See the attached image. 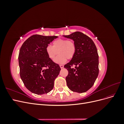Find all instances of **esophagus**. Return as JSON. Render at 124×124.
Segmentation results:
<instances>
[{"instance_id":"1","label":"esophagus","mask_w":124,"mask_h":124,"mask_svg":"<svg viewBox=\"0 0 124 124\" xmlns=\"http://www.w3.org/2000/svg\"><path fill=\"white\" fill-rule=\"evenodd\" d=\"M60 67H61V69H62L63 68V65H60Z\"/></svg>"}]
</instances>
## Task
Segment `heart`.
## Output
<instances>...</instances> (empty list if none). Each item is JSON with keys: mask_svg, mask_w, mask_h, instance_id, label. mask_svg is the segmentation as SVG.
<instances>
[{"mask_svg": "<svg viewBox=\"0 0 124 124\" xmlns=\"http://www.w3.org/2000/svg\"><path fill=\"white\" fill-rule=\"evenodd\" d=\"M76 45L72 40L58 39L53 42V46L48 45L46 47V52L48 57L53 60L58 53L59 55L54 61L59 64L66 62L67 59H71L76 53Z\"/></svg>", "mask_w": 124, "mask_h": 124, "instance_id": "obj_1", "label": "heart"}]
</instances>
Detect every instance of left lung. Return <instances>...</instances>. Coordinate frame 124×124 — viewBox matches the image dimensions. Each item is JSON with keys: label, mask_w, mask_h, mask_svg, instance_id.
<instances>
[{"label": "left lung", "mask_w": 124, "mask_h": 124, "mask_svg": "<svg viewBox=\"0 0 124 124\" xmlns=\"http://www.w3.org/2000/svg\"><path fill=\"white\" fill-rule=\"evenodd\" d=\"M63 36L72 39L77 47L74 57L64 66L68 71L66 78L67 86L73 92H86L92 87L99 74L97 47L93 41L81 32ZM73 65L75 68L72 67Z\"/></svg>", "instance_id": "obj_1"}]
</instances>
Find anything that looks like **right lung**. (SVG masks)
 Masks as SVG:
<instances>
[{"label": "right lung", "mask_w": 124, "mask_h": 124, "mask_svg": "<svg viewBox=\"0 0 124 124\" xmlns=\"http://www.w3.org/2000/svg\"><path fill=\"white\" fill-rule=\"evenodd\" d=\"M57 36L34 35L22 44L18 55L21 79L29 91L37 95L53 89L61 69L48 57L46 47Z\"/></svg>", "instance_id": "obj_1"}]
</instances>
